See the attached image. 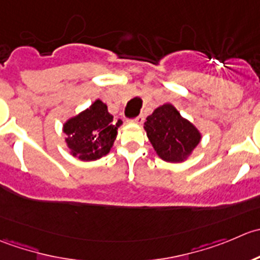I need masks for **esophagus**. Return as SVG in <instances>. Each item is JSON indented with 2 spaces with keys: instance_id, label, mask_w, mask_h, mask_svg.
<instances>
[{
  "instance_id": "obj_1",
  "label": "esophagus",
  "mask_w": 260,
  "mask_h": 260,
  "mask_svg": "<svg viewBox=\"0 0 260 260\" xmlns=\"http://www.w3.org/2000/svg\"><path fill=\"white\" fill-rule=\"evenodd\" d=\"M130 122H133V124H143L144 121V116L143 115H140V116H138L136 119H133V120H129Z\"/></svg>"
}]
</instances>
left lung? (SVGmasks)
I'll use <instances>...</instances> for the list:
<instances>
[{
    "label": "left lung",
    "mask_w": 260,
    "mask_h": 260,
    "mask_svg": "<svg viewBox=\"0 0 260 260\" xmlns=\"http://www.w3.org/2000/svg\"><path fill=\"white\" fill-rule=\"evenodd\" d=\"M144 129L159 158L169 163L186 160L202 138L197 127L171 104L154 110L146 117Z\"/></svg>",
    "instance_id": "8db88e82"
}]
</instances>
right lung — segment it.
<instances>
[{"instance_id":"right-lung-1","label":"right lung","mask_w":260,"mask_h":260,"mask_svg":"<svg viewBox=\"0 0 260 260\" xmlns=\"http://www.w3.org/2000/svg\"><path fill=\"white\" fill-rule=\"evenodd\" d=\"M121 120L114 121L106 104L96 100L87 110L63 125L71 154L84 161L97 160L110 153Z\"/></svg>"}]
</instances>
